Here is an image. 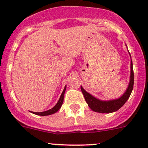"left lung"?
Wrapping results in <instances>:
<instances>
[{
	"instance_id": "1",
	"label": "left lung",
	"mask_w": 148,
	"mask_h": 148,
	"mask_svg": "<svg viewBox=\"0 0 148 148\" xmlns=\"http://www.w3.org/2000/svg\"><path fill=\"white\" fill-rule=\"evenodd\" d=\"M134 85V72L133 67H132V62L131 60L130 64V83L128 85V87L124 95L120 97L119 99H112V100L109 101H102L97 99L95 97L91 95L83 89L81 86V90L82 92L84 97L85 101L88 104V106L90 107L92 110L94 112L99 113H111L117 111L119 109H120L125 102L127 101L132 93V89H133Z\"/></svg>"
}]
</instances>
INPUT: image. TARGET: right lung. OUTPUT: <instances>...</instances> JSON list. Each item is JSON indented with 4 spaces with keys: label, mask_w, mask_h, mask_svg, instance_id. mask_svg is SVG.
Listing matches in <instances>:
<instances>
[{
    "label": "right lung",
    "mask_w": 148,
    "mask_h": 148,
    "mask_svg": "<svg viewBox=\"0 0 148 148\" xmlns=\"http://www.w3.org/2000/svg\"><path fill=\"white\" fill-rule=\"evenodd\" d=\"M66 88V86H65L63 92H62V95H61V97H60V98H59V101H58V102L56 103V104L53 107V108H51V110H47V111L42 112H32V113H34V114H37V115H40V116H47V115H50V114L56 113V112H57L58 110L61 108L62 104H63L64 96Z\"/></svg>",
    "instance_id": "right-lung-1"
}]
</instances>
